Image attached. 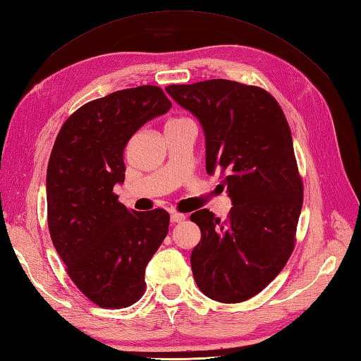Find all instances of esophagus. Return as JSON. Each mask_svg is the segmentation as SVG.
Instances as JSON below:
<instances>
[{"instance_id":"34e87169","label":"esophagus","mask_w":361,"mask_h":361,"mask_svg":"<svg viewBox=\"0 0 361 361\" xmlns=\"http://www.w3.org/2000/svg\"><path fill=\"white\" fill-rule=\"evenodd\" d=\"M185 214H180V213H171V216H170V221H171V224H179V222H182V221H185Z\"/></svg>"}]
</instances>
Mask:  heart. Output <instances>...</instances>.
<instances>
[{
    "mask_svg": "<svg viewBox=\"0 0 361 361\" xmlns=\"http://www.w3.org/2000/svg\"><path fill=\"white\" fill-rule=\"evenodd\" d=\"M176 121H179V119H176ZM170 122H173V121H170Z\"/></svg>",
    "mask_w": 361,
    "mask_h": 361,
    "instance_id": "1",
    "label": "heart"
}]
</instances>
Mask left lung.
I'll return each instance as SVG.
<instances>
[{"label": "left lung", "mask_w": 361, "mask_h": 361, "mask_svg": "<svg viewBox=\"0 0 361 361\" xmlns=\"http://www.w3.org/2000/svg\"><path fill=\"white\" fill-rule=\"evenodd\" d=\"M205 135L207 173L226 171L230 216L191 214L202 239L191 252L199 289L222 303L259 294L283 269L303 205L293 136L279 102L260 87L228 79L169 85Z\"/></svg>", "instance_id": "1"}]
</instances>
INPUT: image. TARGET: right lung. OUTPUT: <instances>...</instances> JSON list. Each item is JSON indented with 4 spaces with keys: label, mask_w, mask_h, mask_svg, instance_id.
<instances>
[{
    "label": "right lung",
    "mask_w": 361,
    "mask_h": 361,
    "mask_svg": "<svg viewBox=\"0 0 361 361\" xmlns=\"http://www.w3.org/2000/svg\"><path fill=\"white\" fill-rule=\"evenodd\" d=\"M171 109L156 85L87 102L61 127L47 166L51 242L81 293L101 307H126L144 294L145 267L169 233L165 209L137 213L113 192L126 179L124 148Z\"/></svg>",
    "instance_id": "1"
}]
</instances>
